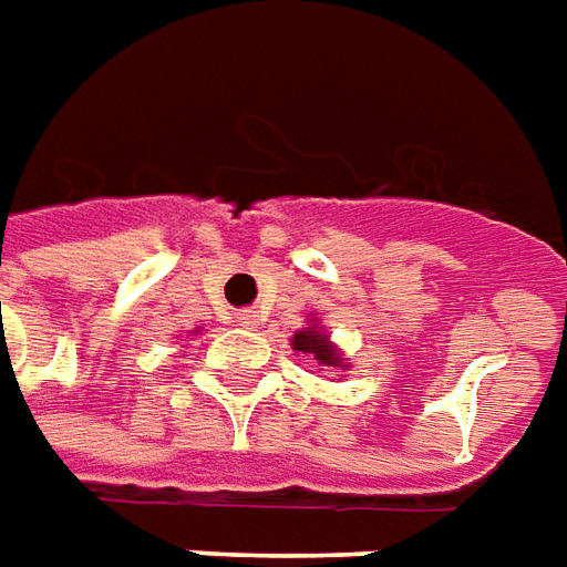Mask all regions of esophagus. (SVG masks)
Segmentation results:
<instances>
[{
	"mask_svg": "<svg viewBox=\"0 0 567 567\" xmlns=\"http://www.w3.org/2000/svg\"><path fill=\"white\" fill-rule=\"evenodd\" d=\"M237 321H240L243 327H255L258 321H261V316H258V312H251V309H243V312H237Z\"/></svg>",
	"mask_w": 567,
	"mask_h": 567,
	"instance_id": "34e87169",
	"label": "esophagus"
}]
</instances>
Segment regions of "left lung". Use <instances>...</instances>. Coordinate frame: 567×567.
Here are the masks:
<instances>
[{
    "mask_svg": "<svg viewBox=\"0 0 567 567\" xmlns=\"http://www.w3.org/2000/svg\"><path fill=\"white\" fill-rule=\"evenodd\" d=\"M291 348L295 351H303L312 360H318L321 367H342V358H339L337 346L327 339V333L321 327L309 324L303 330H297L295 339H291Z\"/></svg>",
    "mask_w": 567,
    "mask_h": 567,
    "instance_id": "obj_1",
    "label": "left lung"
}]
</instances>
